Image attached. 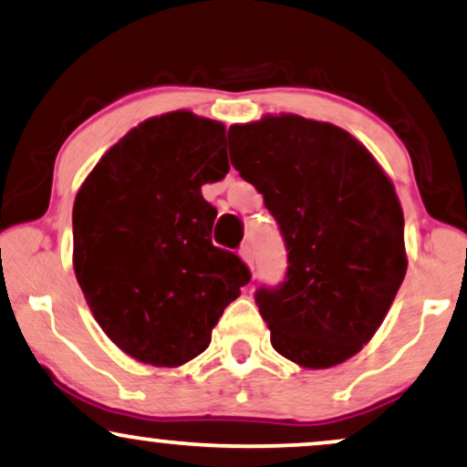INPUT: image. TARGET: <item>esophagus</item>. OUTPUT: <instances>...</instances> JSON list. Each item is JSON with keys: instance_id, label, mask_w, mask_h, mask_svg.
Here are the masks:
<instances>
[{"instance_id": "34e87169", "label": "esophagus", "mask_w": 467, "mask_h": 467, "mask_svg": "<svg viewBox=\"0 0 467 467\" xmlns=\"http://www.w3.org/2000/svg\"><path fill=\"white\" fill-rule=\"evenodd\" d=\"M239 256H241V261H244L247 267H252L254 265V254H252V247L250 245H244L239 250Z\"/></svg>"}]
</instances>
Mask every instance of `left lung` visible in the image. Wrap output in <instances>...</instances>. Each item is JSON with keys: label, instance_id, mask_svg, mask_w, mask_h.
Instances as JSON below:
<instances>
[{"label": "left lung", "instance_id": "left-lung-1", "mask_svg": "<svg viewBox=\"0 0 467 467\" xmlns=\"http://www.w3.org/2000/svg\"><path fill=\"white\" fill-rule=\"evenodd\" d=\"M228 144L288 250L285 282L256 291L271 345L304 368L342 364L379 329L407 271L392 181L345 129L295 114L233 125Z\"/></svg>", "mask_w": 467, "mask_h": 467}]
</instances>
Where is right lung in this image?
<instances>
[{"mask_svg": "<svg viewBox=\"0 0 467 467\" xmlns=\"http://www.w3.org/2000/svg\"><path fill=\"white\" fill-rule=\"evenodd\" d=\"M226 127L170 111L133 127L88 174L73 204V267L118 349L150 366L200 356L223 308L250 282L211 244L204 182L228 174Z\"/></svg>", "mask_w": 467, "mask_h": 467, "instance_id": "right-lung-1", "label": "right lung"}]
</instances>
